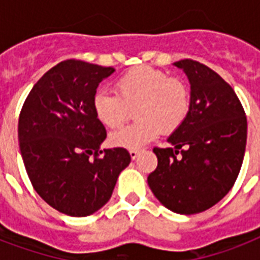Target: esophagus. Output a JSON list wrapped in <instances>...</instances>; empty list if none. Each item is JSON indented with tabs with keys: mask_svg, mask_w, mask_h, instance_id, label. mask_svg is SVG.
Returning a JSON list of instances; mask_svg holds the SVG:
<instances>
[{
	"mask_svg": "<svg viewBox=\"0 0 260 260\" xmlns=\"http://www.w3.org/2000/svg\"><path fill=\"white\" fill-rule=\"evenodd\" d=\"M129 155H131V159H132V160H135V159H136L139 156V151L131 150L129 151Z\"/></svg>",
	"mask_w": 260,
	"mask_h": 260,
	"instance_id": "esophagus-1",
	"label": "esophagus"
}]
</instances>
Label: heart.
Listing matches in <instances>:
<instances>
[{"label":"heart","mask_w":260,"mask_h":260,"mask_svg":"<svg viewBox=\"0 0 260 260\" xmlns=\"http://www.w3.org/2000/svg\"><path fill=\"white\" fill-rule=\"evenodd\" d=\"M116 94L97 91L93 95L95 117L109 128H117L135 110L136 124L110 135L113 147L139 150L158 138L159 132L170 134L182 125L190 109L189 87L181 78L169 77L162 70L148 66L134 67L117 79Z\"/></svg>","instance_id":"b5f03b06"}]
</instances>
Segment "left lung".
Segmentation results:
<instances>
[{
	"instance_id": "1",
	"label": "left lung",
	"mask_w": 260,
	"mask_h": 260,
	"mask_svg": "<svg viewBox=\"0 0 260 260\" xmlns=\"http://www.w3.org/2000/svg\"><path fill=\"white\" fill-rule=\"evenodd\" d=\"M190 82V109L167 139L170 147L154 152L158 167L150 189L167 209L194 214L216 205L232 189L247 143V117L234 89L205 64L174 63Z\"/></svg>"
}]
</instances>
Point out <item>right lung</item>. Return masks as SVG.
Listing matches in <instances>:
<instances>
[{
	"instance_id": "1",
	"label": "right lung",
	"mask_w": 260,
	"mask_h": 260,
	"mask_svg": "<svg viewBox=\"0 0 260 260\" xmlns=\"http://www.w3.org/2000/svg\"><path fill=\"white\" fill-rule=\"evenodd\" d=\"M113 71L75 59L58 63L35 83L18 117L20 151L30 183L67 216L85 217L101 209L131 163L125 148L100 150L106 131L91 101Z\"/></svg>"
}]
</instances>
